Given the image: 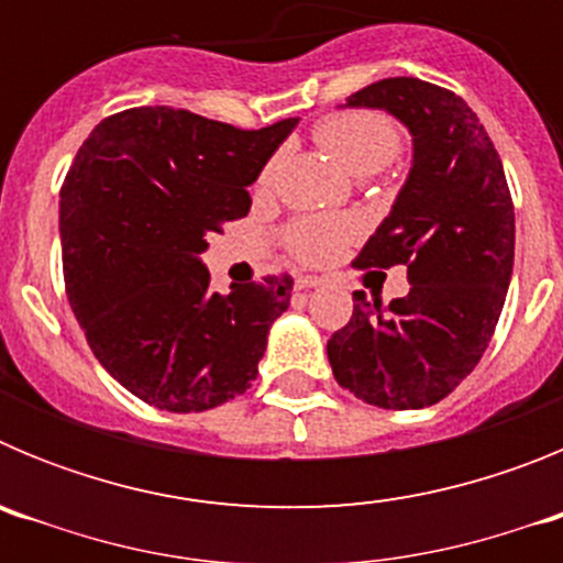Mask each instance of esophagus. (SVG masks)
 <instances>
[{
  "mask_svg": "<svg viewBox=\"0 0 563 563\" xmlns=\"http://www.w3.org/2000/svg\"><path fill=\"white\" fill-rule=\"evenodd\" d=\"M318 285H324V278H318V276H298L296 278L298 290H312V287H318Z\"/></svg>",
  "mask_w": 563,
  "mask_h": 563,
  "instance_id": "esophagus-1",
  "label": "esophagus"
}]
</instances>
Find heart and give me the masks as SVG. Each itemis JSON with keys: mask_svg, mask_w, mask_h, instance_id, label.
Wrapping results in <instances>:
<instances>
[{"mask_svg": "<svg viewBox=\"0 0 563 563\" xmlns=\"http://www.w3.org/2000/svg\"><path fill=\"white\" fill-rule=\"evenodd\" d=\"M316 141L341 163L346 172L372 174L389 166L400 152V132L389 118L377 112H341L330 114L316 126ZM278 168V157L271 161L258 177V186H267ZM355 236V222L343 217H307L287 233V245L305 262H327L341 251L343 242Z\"/></svg>", "mask_w": 563, "mask_h": 563, "instance_id": "b5f03b06", "label": "heart"}]
</instances>
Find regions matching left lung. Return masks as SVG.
I'll list each match as a JSON object with an SVG mask.
<instances>
[{
  "instance_id": "left-lung-1",
  "label": "left lung",
  "mask_w": 563,
  "mask_h": 563,
  "mask_svg": "<svg viewBox=\"0 0 563 563\" xmlns=\"http://www.w3.org/2000/svg\"><path fill=\"white\" fill-rule=\"evenodd\" d=\"M409 129L411 168L361 267H409L389 310L352 292L350 324L327 341L343 389L380 409L434 406L487 350L514 273L516 220L505 168L476 112L420 78H383L346 98Z\"/></svg>"
}]
</instances>
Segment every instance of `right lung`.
I'll return each mask as SVG.
<instances>
[{
  "label": "right lung",
  "instance_id": "add662e5",
  "mask_svg": "<svg viewBox=\"0 0 563 563\" xmlns=\"http://www.w3.org/2000/svg\"><path fill=\"white\" fill-rule=\"evenodd\" d=\"M298 118L236 129L172 107L103 118L58 202L64 282L89 350L123 389L188 415L245 395L292 278L211 290L208 233L251 211L256 183Z\"/></svg>",
  "mask_w": 563,
  "mask_h": 563
}]
</instances>
